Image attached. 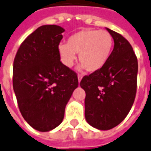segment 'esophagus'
I'll list each match as a JSON object with an SVG mask.
<instances>
[{
	"label": "esophagus",
	"mask_w": 151,
	"mask_h": 151,
	"mask_svg": "<svg viewBox=\"0 0 151 151\" xmlns=\"http://www.w3.org/2000/svg\"><path fill=\"white\" fill-rule=\"evenodd\" d=\"M78 82H80V81H81V79H82V75L78 74Z\"/></svg>",
	"instance_id": "esophagus-1"
}]
</instances>
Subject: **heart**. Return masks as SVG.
<instances>
[{"label":"heart","mask_w":151,"mask_h":151,"mask_svg":"<svg viewBox=\"0 0 151 151\" xmlns=\"http://www.w3.org/2000/svg\"><path fill=\"white\" fill-rule=\"evenodd\" d=\"M114 45L113 37L106 30L83 29L73 33L67 39L66 44L58 45L62 63L72 67L78 54L81 69L94 73L101 70L111 54Z\"/></svg>","instance_id":"heart-1"}]
</instances>
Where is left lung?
Returning a JSON list of instances; mask_svg holds the SVG:
<instances>
[{
  "instance_id": "left-lung-1",
  "label": "left lung",
  "mask_w": 151,
  "mask_h": 151,
  "mask_svg": "<svg viewBox=\"0 0 151 151\" xmlns=\"http://www.w3.org/2000/svg\"><path fill=\"white\" fill-rule=\"evenodd\" d=\"M114 45L99 71L81 79L86 92L85 117L96 129H110L123 121L131 109L137 90L138 60L129 41L106 28Z\"/></svg>"
}]
</instances>
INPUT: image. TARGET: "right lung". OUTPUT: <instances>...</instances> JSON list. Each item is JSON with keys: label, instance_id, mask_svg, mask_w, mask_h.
Masks as SVG:
<instances>
[{"label": "right lung", "instance_id": "1", "mask_svg": "<svg viewBox=\"0 0 151 151\" xmlns=\"http://www.w3.org/2000/svg\"><path fill=\"white\" fill-rule=\"evenodd\" d=\"M64 32L55 24L40 26L22 42L13 61V90L20 111L41 132L61 123L66 104L78 86L76 73L60 61L58 45Z\"/></svg>", "mask_w": 151, "mask_h": 151}]
</instances>
